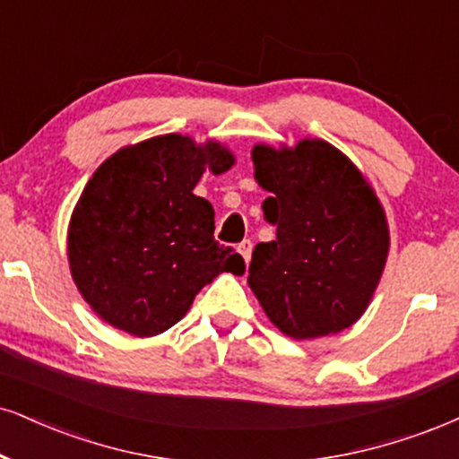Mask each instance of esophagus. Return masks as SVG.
I'll return each mask as SVG.
<instances>
[{"mask_svg": "<svg viewBox=\"0 0 459 459\" xmlns=\"http://www.w3.org/2000/svg\"><path fill=\"white\" fill-rule=\"evenodd\" d=\"M251 251H253V242L251 240H242L238 245V253L245 257V262H251Z\"/></svg>", "mask_w": 459, "mask_h": 459, "instance_id": "34e87169", "label": "esophagus"}]
</instances>
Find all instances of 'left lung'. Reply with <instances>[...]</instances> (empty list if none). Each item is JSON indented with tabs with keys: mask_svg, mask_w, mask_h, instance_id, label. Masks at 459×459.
Masks as SVG:
<instances>
[{
	"mask_svg": "<svg viewBox=\"0 0 459 459\" xmlns=\"http://www.w3.org/2000/svg\"><path fill=\"white\" fill-rule=\"evenodd\" d=\"M255 180L276 225L248 265V287L268 319L296 341L351 327L366 313L385 270L389 225L368 178L336 146L302 138L296 146L251 151Z\"/></svg>",
	"mask_w": 459,
	"mask_h": 459,
	"instance_id": "obj_1",
	"label": "left lung"
}]
</instances>
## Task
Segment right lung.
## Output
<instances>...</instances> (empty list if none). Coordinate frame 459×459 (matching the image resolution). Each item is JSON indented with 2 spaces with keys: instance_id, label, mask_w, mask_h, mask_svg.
<instances>
[{
  "instance_id": "obj_1",
  "label": "right lung",
  "mask_w": 459,
  "mask_h": 459,
  "mask_svg": "<svg viewBox=\"0 0 459 459\" xmlns=\"http://www.w3.org/2000/svg\"><path fill=\"white\" fill-rule=\"evenodd\" d=\"M234 161L217 140L166 134L123 146L95 169L67 225V262L101 321L157 336L221 273H245V259L214 240L212 204L194 194L206 169L223 174Z\"/></svg>"
}]
</instances>
